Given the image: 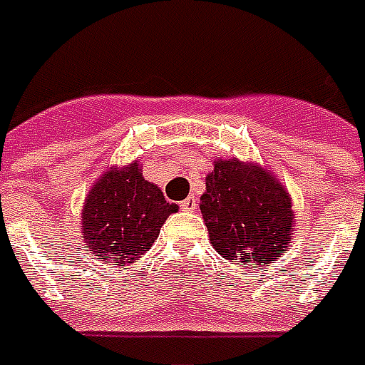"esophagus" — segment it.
<instances>
[{
    "label": "esophagus",
    "mask_w": 365,
    "mask_h": 365,
    "mask_svg": "<svg viewBox=\"0 0 365 365\" xmlns=\"http://www.w3.org/2000/svg\"><path fill=\"white\" fill-rule=\"evenodd\" d=\"M180 206H182L185 212H193L195 208H197V199H195V197H187V199L180 202Z\"/></svg>",
    "instance_id": "esophagus-1"
}]
</instances>
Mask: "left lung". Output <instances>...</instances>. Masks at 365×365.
Wrapping results in <instances>:
<instances>
[{
    "label": "left lung",
    "mask_w": 365,
    "mask_h": 365,
    "mask_svg": "<svg viewBox=\"0 0 365 365\" xmlns=\"http://www.w3.org/2000/svg\"><path fill=\"white\" fill-rule=\"evenodd\" d=\"M199 206L212 248L225 259L263 271L288 252L295 227L292 197L277 174L257 163L214 159Z\"/></svg>",
    "instance_id": "obj_1"
}]
</instances>
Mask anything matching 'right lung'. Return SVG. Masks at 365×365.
I'll use <instances>...</instances> for the list:
<instances>
[{
    "instance_id": "right-lung-1",
    "label": "right lung",
    "mask_w": 365,
    "mask_h": 365,
    "mask_svg": "<svg viewBox=\"0 0 365 365\" xmlns=\"http://www.w3.org/2000/svg\"><path fill=\"white\" fill-rule=\"evenodd\" d=\"M174 212L178 205H170L163 191L142 176L138 160L110 166L83 202V242L98 261L125 267L153 246Z\"/></svg>"
}]
</instances>
